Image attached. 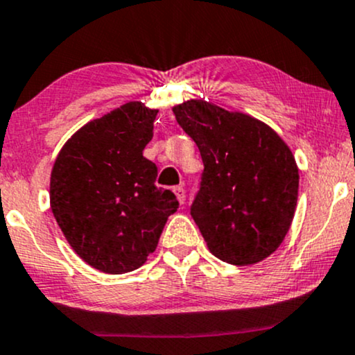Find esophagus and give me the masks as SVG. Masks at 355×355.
I'll return each instance as SVG.
<instances>
[{
    "instance_id": "1",
    "label": "esophagus",
    "mask_w": 355,
    "mask_h": 355,
    "mask_svg": "<svg viewBox=\"0 0 355 355\" xmlns=\"http://www.w3.org/2000/svg\"><path fill=\"white\" fill-rule=\"evenodd\" d=\"M173 191H174V194H176V198H178L179 205H184V201H186V193H184V188H182V186H176V188H174Z\"/></svg>"
}]
</instances>
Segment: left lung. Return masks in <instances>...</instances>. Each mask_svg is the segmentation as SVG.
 Returning <instances> with one entry per match:
<instances>
[{"mask_svg":"<svg viewBox=\"0 0 355 355\" xmlns=\"http://www.w3.org/2000/svg\"><path fill=\"white\" fill-rule=\"evenodd\" d=\"M201 153L202 181L191 216L208 250L230 265L268 258L285 240L298 199V166L265 122L202 98L173 107Z\"/></svg>","mask_w":355,"mask_h":355,"instance_id":"left-lung-1","label":"left lung"}]
</instances>
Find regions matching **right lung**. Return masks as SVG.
I'll list each match as a JSON object with an SVG mask.
<instances>
[{
    "instance_id": "1",
    "label": "right lung",
    "mask_w": 355,
    "mask_h": 355,
    "mask_svg": "<svg viewBox=\"0 0 355 355\" xmlns=\"http://www.w3.org/2000/svg\"><path fill=\"white\" fill-rule=\"evenodd\" d=\"M157 112L132 101L87 122L51 167V213L73 252L98 272L144 265L179 208L169 189L157 188V167L142 154Z\"/></svg>"
}]
</instances>
